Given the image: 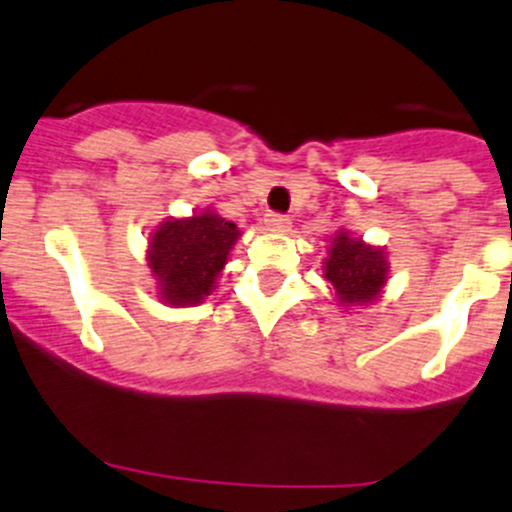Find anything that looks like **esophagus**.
I'll use <instances>...</instances> for the list:
<instances>
[{
	"label": "esophagus",
	"mask_w": 512,
	"mask_h": 512,
	"mask_svg": "<svg viewBox=\"0 0 512 512\" xmlns=\"http://www.w3.org/2000/svg\"><path fill=\"white\" fill-rule=\"evenodd\" d=\"M263 224H266L268 231H276V234H286L291 229V219L283 214H266Z\"/></svg>",
	"instance_id": "obj_1"
}]
</instances>
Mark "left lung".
I'll use <instances>...</instances> for the list:
<instances>
[{
  "instance_id": "obj_1",
  "label": "left lung",
  "mask_w": 512,
  "mask_h": 512,
  "mask_svg": "<svg viewBox=\"0 0 512 512\" xmlns=\"http://www.w3.org/2000/svg\"><path fill=\"white\" fill-rule=\"evenodd\" d=\"M388 268V254L381 246L366 244L346 229L336 231L323 258V278L331 283L343 308L378 301L386 288Z\"/></svg>"
}]
</instances>
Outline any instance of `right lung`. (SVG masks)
Segmentation results:
<instances>
[{
  "label": "right lung",
  "instance_id": "add662e5",
  "mask_svg": "<svg viewBox=\"0 0 512 512\" xmlns=\"http://www.w3.org/2000/svg\"><path fill=\"white\" fill-rule=\"evenodd\" d=\"M236 224L204 209L189 219H166L149 234L146 263L166 306H199L216 288L231 249L239 241Z\"/></svg>",
  "mask_w": 512,
  "mask_h": 512
}]
</instances>
